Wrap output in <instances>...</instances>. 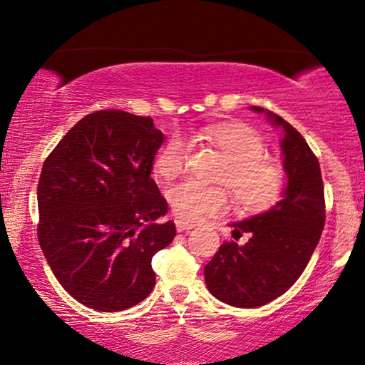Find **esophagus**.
<instances>
[{
  "label": "esophagus",
  "instance_id": "obj_1",
  "mask_svg": "<svg viewBox=\"0 0 365 365\" xmlns=\"http://www.w3.org/2000/svg\"><path fill=\"white\" fill-rule=\"evenodd\" d=\"M176 229H178V232H182V230H189V229H194V224H192V222H184V220H176Z\"/></svg>",
  "mask_w": 365,
  "mask_h": 365
}]
</instances>
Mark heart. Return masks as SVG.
<instances>
[{
  "mask_svg": "<svg viewBox=\"0 0 365 365\" xmlns=\"http://www.w3.org/2000/svg\"><path fill=\"white\" fill-rule=\"evenodd\" d=\"M197 136L224 158L225 166L219 174V181L230 189L242 210L262 212L278 202L287 176L278 163L263 156L265 143L258 131L242 121H222L202 126ZM187 153L186 140L173 136L156 153L153 171L166 181L178 178L186 166ZM166 197L176 217L184 222L220 215L229 209V194L224 187H205L192 181L170 187Z\"/></svg>",
  "mask_w": 365,
  "mask_h": 365,
  "instance_id": "heart-1",
  "label": "heart"
}]
</instances>
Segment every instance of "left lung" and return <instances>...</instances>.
<instances>
[{"instance_id": "8db88e82", "label": "left lung", "mask_w": 365, "mask_h": 365, "mask_svg": "<svg viewBox=\"0 0 365 365\" xmlns=\"http://www.w3.org/2000/svg\"><path fill=\"white\" fill-rule=\"evenodd\" d=\"M282 128L279 148L287 182L282 199L265 212L232 222V237L248 234L247 244L224 242L207 265V289L235 308H258L287 292L308 265L321 239L326 212L319 161L287 120L262 107H250Z\"/></svg>"}]
</instances>
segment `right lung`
<instances>
[{
  "mask_svg": "<svg viewBox=\"0 0 365 365\" xmlns=\"http://www.w3.org/2000/svg\"><path fill=\"white\" fill-rule=\"evenodd\" d=\"M165 140L150 117L100 110L44 161L39 245L57 282L88 308L123 311L155 288L151 258L176 237L173 220L156 222L168 212L151 179Z\"/></svg>",
  "mask_w": 365,
  "mask_h": 365,
  "instance_id": "add662e5",
  "label": "right lung"
}]
</instances>
